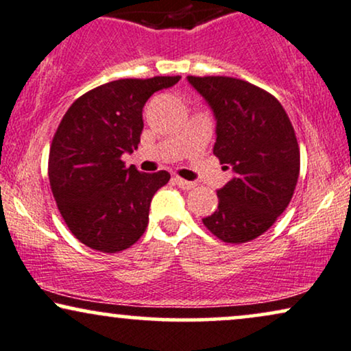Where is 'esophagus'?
Wrapping results in <instances>:
<instances>
[{
    "label": "esophagus",
    "mask_w": 351,
    "mask_h": 351,
    "mask_svg": "<svg viewBox=\"0 0 351 351\" xmlns=\"http://www.w3.org/2000/svg\"><path fill=\"white\" fill-rule=\"evenodd\" d=\"M173 181H175V183L178 184L181 189H193L194 186H196L193 181H186L183 178H180V176H173Z\"/></svg>",
    "instance_id": "1"
}]
</instances>
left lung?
I'll return each mask as SVG.
<instances>
[{"instance_id": "8db88e82", "label": "left lung", "mask_w": 351, "mask_h": 351, "mask_svg": "<svg viewBox=\"0 0 351 351\" xmlns=\"http://www.w3.org/2000/svg\"><path fill=\"white\" fill-rule=\"evenodd\" d=\"M217 119L214 154L234 176L217 191L219 207L202 219L225 243L261 237L288 207L300 175V147L290 118L269 92L241 79L188 76Z\"/></svg>"}]
</instances>
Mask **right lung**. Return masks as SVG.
<instances>
[{"label":"right lung","instance_id":"1","mask_svg":"<svg viewBox=\"0 0 351 351\" xmlns=\"http://www.w3.org/2000/svg\"><path fill=\"white\" fill-rule=\"evenodd\" d=\"M180 79L104 84L79 97L61 119L50 147L48 178L71 233L92 250H128L147 228L150 201L170 173L126 168L121 155L141 143L145 101Z\"/></svg>","mask_w":351,"mask_h":351}]
</instances>
